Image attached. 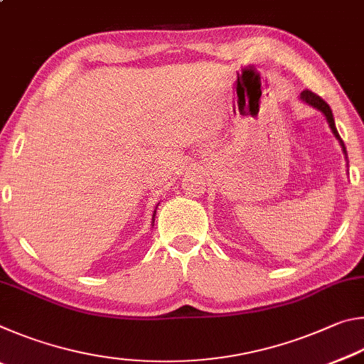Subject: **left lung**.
Masks as SVG:
<instances>
[{
    "label": "left lung",
    "instance_id": "1",
    "mask_svg": "<svg viewBox=\"0 0 364 364\" xmlns=\"http://www.w3.org/2000/svg\"><path fill=\"white\" fill-rule=\"evenodd\" d=\"M300 96H301V100H304L305 102L311 104L313 107L319 109V110H321V112L326 115V119H328V122H329V127H331L332 133L336 134V138L338 139V143H341L342 149H343V152H345V156H347V151H345L343 141L341 139V136H338V133H337V128H336V123H334V117H332V110H331V107H329V104L326 102L324 100H321V97H319L316 93H313V91H310V90H304V91H301Z\"/></svg>",
    "mask_w": 364,
    "mask_h": 364
}]
</instances>
